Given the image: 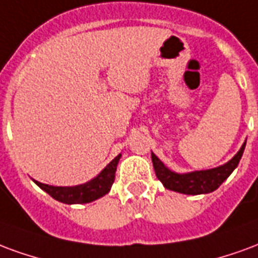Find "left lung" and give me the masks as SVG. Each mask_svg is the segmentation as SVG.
Wrapping results in <instances>:
<instances>
[{
	"mask_svg": "<svg viewBox=\"0 0 258 258\" xmlns=\"http://www.w3.org/2000/svg\"><path fill=\"white\" fill-rule=\"evenodd\" d=\"M245 146L246 142L243 143V146L240 147L238 154L229 162H227L223 166H219V168L209 169V170H199V172L178 174V173L169 170L159 161V158L155 154H151L152 165H154V170H155L158 180L165 185V188L172 189V191L180 194H187V195L209 194L219 188L225 178L234 172V169L238 166L240 158H242V154L245 151Z\"/></svg>",
	"mask_w": 258,
	"mask_h": 258,
	"instance_id": "1",
	"label": "left lung"
}]
</instances>
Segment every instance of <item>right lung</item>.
Segmentation results:
<instances>
[{
	"label": "right lung",
	"instance_id": "add662e5",
	"mask_svg": "<svg viewBox=\"0 0 258 258\" xmlns=\"http://www.w3.org/2000/svg\"><path fill=\"white\" fill-rule=\"evenodd\" d=\"M121 158V154L111 161L106 168L101 170V173L90 180L88 183L75 185V187H53L48 184H42L35 181L39 188H42L45 192H48L53 199L63 202V204H88L92 201L99 199L103 195H106L110 191L111 185L115 180V170L118 161Z\"/></svg>",
	"mask_w": 258,
	"mask_h": 258
}]
</instances>
